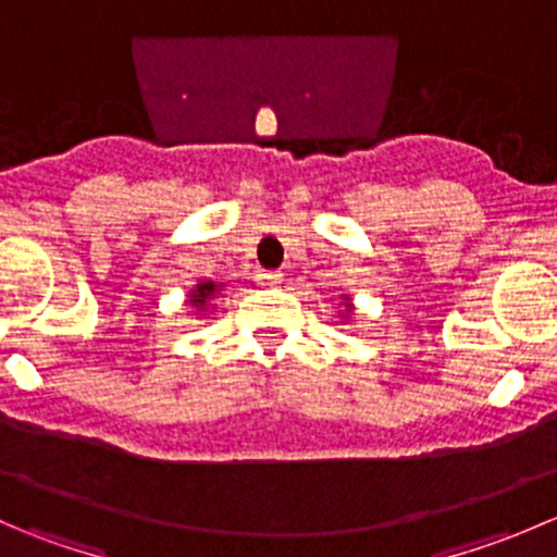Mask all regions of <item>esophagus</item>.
<instances>
[{
    "label": "esophagus",
    "instance_id": "obj_1",
    "mask_svg": "<svg viewBox=\"0 0 557 557\" xmlns=\"http://www.w3.org/2000/svg\"><path fill=\"white\" fill-rule=\"evenodd\" d=\"M258 285H263V288H272V285H280L283 283V272H258Z\"/></svg>",
    "mask_w": 557,
    "mask_h": 557
}]
</instances>
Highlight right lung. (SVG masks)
I'll use <instances>...</instances> for the list:
<instances>
[{"instance_id":"1","label":"right lung","mask_w":557,"mask_h":557,"mask_svg":"<svg viewBox=\"0 0 557 557\" xmlns=\"http://www.w3.org/2000/svg\"><path fill=\"white\" fill-rule=\"evenodd\" d=\"M212 294H215V283H201V285H196V290H194V296H190V301H194V305H205V301L210 299Z\"/></svg>"}]
</instances>
